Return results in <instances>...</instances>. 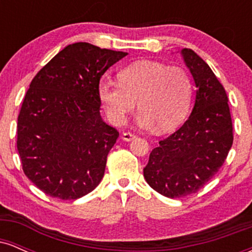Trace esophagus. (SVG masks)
Returning <instances> with one entry per match:
<instances>
[{"mask_svg": "<svg viewBox=\"0 0 252 252\" xmlns=\"http://www.w3.org/2000/svg\"><path fill=\"white\" fill-rule=\"evenodd\" d=\"M136 137V135L135 134H132V132H130V131H126V132H123L122 134V138L124 141H132L134 140V138Z\"/></svg>", "mask_w": 252, "mask_h": 252, "instance_id": "esophagus-1", "label": "esophagus"}]
</instances>
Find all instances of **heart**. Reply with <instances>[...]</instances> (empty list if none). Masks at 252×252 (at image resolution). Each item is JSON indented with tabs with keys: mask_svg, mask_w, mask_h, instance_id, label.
Wrapping results in <instances>:
<instances>
[{
	"mask_svg": "<svg viewBox=\"0 0 252 252\" xmlns=\"http://www.w3.org/2000/svg\"><path fill=\"white\" fill-rule=\"evenodd\" d=\"M118 83L100 82L98 96L109 120L121 126L137 102L136 122L141 128L156 126L168 132L184 122L192 102V80L179 66L142 60L126 66L118 73Z\"/></svg>",
	"mask_w": 252,
	"mask_h": 252,
	"instance_id": "heart-1",
	"label": "heart"
}]
</instances>
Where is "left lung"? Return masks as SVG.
Returning <instances> with one entry per match:
<instances>
[{
    "mask_svg": "<svg viewBox=\"0 0 252 252\" xmlns=\"http://www.w3.org/2000/svg\"><path fill=\"white\" fill-rule=\"evenodd\" d=\"M196 86L192 114L152 150L143 176L156 192L181 198L201 189L226 160L233 142L225 89L194 51H181Z\"/></svg>",
    "mask_w": 252,
    "mask_h": 252,
    "instance_id": "obj_1",
    "label": "left lung"
}]
</instances>
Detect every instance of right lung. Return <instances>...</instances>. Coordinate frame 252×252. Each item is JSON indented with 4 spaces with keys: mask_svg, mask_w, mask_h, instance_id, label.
Wrapping results in <instances>:
<instances>
[{
    "mask_svg": "<svg viewBox=\"0 0 252 252\" xmlns=\"http://www.w3.org/2000/svg\"><path fill=\"white\" fill-rule=\"evenodd\" d=\"M126 54L72 43L32 80L17 117V152L26 176L47 195L74 200L103 179L120 134L100 117L98 84Z\"/></svg>",
    "mask_w": 252,
    "mask_h": 252,
    "instance_id": "right-lung-1",
    "label": "right lung"
}]
</instances>
